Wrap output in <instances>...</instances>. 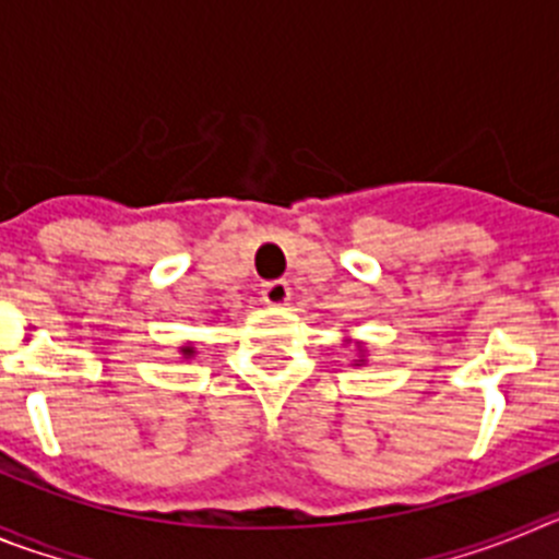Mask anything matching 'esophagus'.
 Wrapping results in <instances>:
<instances>
[{"instance_id":"esophagus-1","label":"esophagus","mask_w":559,"mask_h":559,"mask_svg":"<svg viewBox=\"0 0 559 559\" xmlns=\"http://www.w3.org/2000/svg\"><path fill=\"white\" fill-rule=\"evenodd\" d=\"M290 299V288L285 280H274V283L263 285V302L271 305V308H283Z\"/></svg>"}]
</instances>
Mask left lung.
Here are the masks:
<instances>
[{
	"instance_id": "1",
	"label": "left lung",
	"mask_w": 559,
	"mask_h": 559,
	"mask_svg": "<svg viewBox=\"0 0 559 559\" xmlns=\"http://www.w3.org/2000/svg\"><path fill=\"white\" fill-rule=\"evenodd\" d=\"M358 367H360V364H358Z\"/></svg>"
}]
</instances>
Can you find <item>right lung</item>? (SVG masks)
<instances>
[{
    "mask_svg": "<svg viewBox=\"0 0 559 559\" xmlns=\"http://www.w3.org/2000/svg\"><path fill=\"white\" fill-rule=\"evenodd\" d=\"M181 353H185L187 358H190V355H192V347H181Z\"/></svg>",
    "mask_w": 559,
    "mask_h": 559,
    "instance_id": "obj_1",
    "label": "right lung"
}]
</instances>
